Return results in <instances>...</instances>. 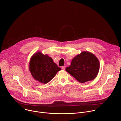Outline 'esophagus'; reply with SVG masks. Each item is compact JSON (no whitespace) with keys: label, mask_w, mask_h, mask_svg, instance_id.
Instances as JSON below:
<instances>
[{"label":"esophagus","mask_w":121,"mask_h":121,"mask_svg":"<svg viewBox=\"0 0 121 121\" xmlns=\"http://www.w3.org/2000/svg\"><path fill=\"white\" fill-rule=\"evenodd\" d=\"M65 68H66V66H63L61 67V69H63V70H65Z\"/></svg>","instance_id":"esophagus-1"}]
</instances>
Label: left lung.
<instances>
[{
    "instance_id": "left-lung-1",
    "label": "left lung",
    "mask_w": 121,
    "mask_h": 121,
    "mask_svg": "<svg viewBox=\"0 0 121 121\" xmlns=\"http://www.w3.org/2000/svg\"><path fill=\"white\" fill-rule=\"evenodd\" d=\"M99 69L100 62L97 57L91 52L84 51L72 59L70 65L65 70L83 83L95 79Z\"/></svg>"
}]
</instances>
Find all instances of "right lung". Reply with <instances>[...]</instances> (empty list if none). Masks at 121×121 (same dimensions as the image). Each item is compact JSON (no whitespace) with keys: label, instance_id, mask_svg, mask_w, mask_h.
Returning a JSON list of instances; mask_svg holds the SVG:
<instances>
[{"label":"right lung","instance_id":"right-lung-1","mask_svg":"<svg viewBox=\"0 0 121 121\" xmlns=\"http://www.w3.org/2000/svg\"><path fill=\"white\" fill-rule=\"evenodd\" d=\"M29 68L33 78L43 84L51 81L61 69L51 57L41 52H37L31 56Z\"/></svg>","mask_w":121,"mask_h":121}]
</instances>
